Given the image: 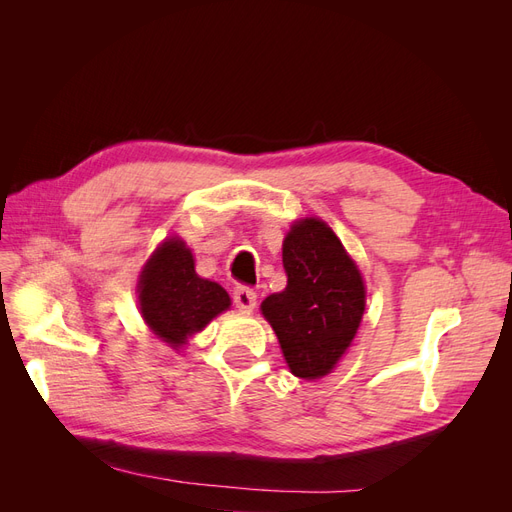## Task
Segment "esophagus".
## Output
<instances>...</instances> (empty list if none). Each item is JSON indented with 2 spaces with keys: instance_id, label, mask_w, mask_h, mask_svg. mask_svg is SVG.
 Wrapping results in <instances>:
<instances>
[{
  "instance_id": "1",
  "label": "esophagus",
  "mask_w": 512,
  "mask_h": 512,
  "mask_svg": "<svg viewBox=\"0 0 512 512\" xmlns=\"http://www.w3.org/2000/svg\"><path fill=\"white\" fill-rule=\"evenodd\" d=\"M232 301L239 307V312H252L256 307V292L247 286H237L235 292H232Z\"/></svg>"
}]
</instances>
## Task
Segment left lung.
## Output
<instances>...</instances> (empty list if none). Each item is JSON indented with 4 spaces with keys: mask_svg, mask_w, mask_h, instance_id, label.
Returning a JSON list of instances; mask_svg holds the SVG:
<instances>
[{
    "mask_svg": "<svg viewBox=\"0 0 512 512\" xmlns=\"http://www.w3.org/2000/svg\"><path fill=\"white\" fill-rule=\"evenodd\" d=\"M288 284L262 301L290 371L318 380L350 348L365 312V284L356 262L327 222H294L282 245Z\"/></svg>",
    "mask_w": 512,
    "mask_h": 512,
    "instance_id": "1",
    "label": "left lung"
}]
</instances>
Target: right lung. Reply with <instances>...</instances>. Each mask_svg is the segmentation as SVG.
Segmentation results:
<instances>
[{
  "label": "right lung",
  "instance_id": "add662e5",
  "mask_svg": "<svg viewBox=\"0 0 512 512\" xmlns=\"http://www.w3.org/2000/svg\"><path fill=\"white\" fill-rule=\"evenodd\" d=\"M138 307L147 327L170 348L230 307L228 292L194 271V256L181 239H166L151 254L138 280Z\"/></svg>",
  "mask_w": 512,
  "mask_h": 512
}]
</instances>
